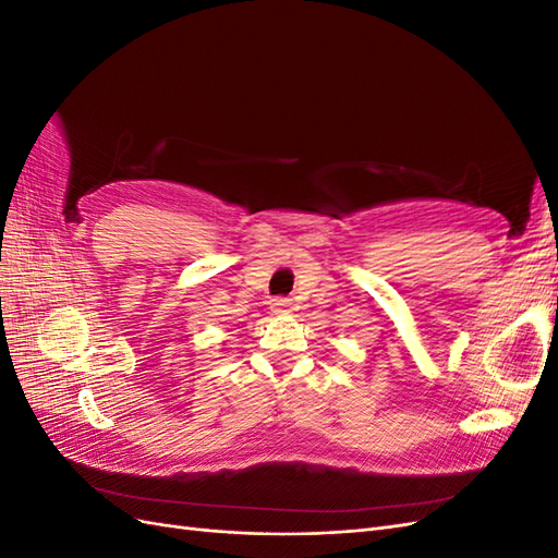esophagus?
<instances>
[{
    "label": "esophagus",
    "instance_id": "34e87169",
    "mask_svg": "<svg viewBox=\"0 0 558 558\" xmlns=\"http://www.w3.org/2000/svg\"><path fill=\"white\" fill-rule=\"evenodd\" d=\"M269 310L277 314H289L293 310V302L289 298H275L272 302H269Z\"/></svg>",
    "mask_w": 558,
    "mask_h": 558
}]
</instances>
